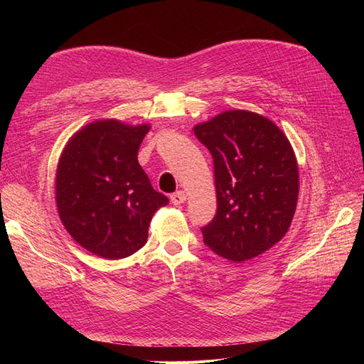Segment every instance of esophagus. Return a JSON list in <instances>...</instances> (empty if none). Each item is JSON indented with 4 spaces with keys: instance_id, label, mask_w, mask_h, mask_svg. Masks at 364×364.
<instances>
[{
    "instance_id": "esophagus-1",
    "label": "esophagus",
    "mask_w": 364,
    "mask_h": 364,
    "mask_svg": "<svg viewBox=\"0 0 364 364\" xmlns=\"http://www.w3.org/2000/svg\"><path fill=\"white\" fill-rule=\"evenodd\" d=\"M170 199L173 205H182L186 200V194L183 191H176L174 194H171Z\"/></svg>"
}]
</instances>
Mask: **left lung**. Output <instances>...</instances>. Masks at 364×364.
<instances>
[{"mask_svg": "<svg viewBox=\"0 0 364 364\" xmlns=\"http://www.w3.org/2000/svg\"><path fill=\"white\" fill-rule=\"evenodd\" d=\"M214 161L217 214L205 245L234 262L273 247L287 234L299 196V168L284 132L259 114L235 109L194 126Z\"/></svg>", "mask_w": 364, "mask_h": 364, "instance_id": "8db88e82", "label": "left lung"}]
</instances>
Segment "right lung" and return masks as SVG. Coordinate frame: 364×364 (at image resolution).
<instances>
[{
	"instance_id": "add662e5",
	"label": "right lung",
	"mask_w": 364,
	"mask_h": 364,
	"mask_svg": "<svg viewBox=\"0 0 364 364\" xmlns=\"http://www.w3.org/2000/svg\"><path fill=\"white\" fill-rule=\"evenodd\" d=\"M150 124L97 119L63 147L56 170V206L65 229L87 252L130 257L147 243L151 217L168 203L138 162Z\"/></svg>"
}]
</instances>
